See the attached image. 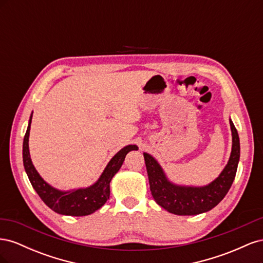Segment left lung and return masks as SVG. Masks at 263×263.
<instances>
[{
  "label": "left lung",
  "mask_w": 263,
  "mask_h": 263,
  "mask_svg": "<svg viewBox=\"0 0 263 263\" xmlns=\"http://www.w3.org/2000/svg\"><path fill=\"white\" fill-rule=\"evenodd\" d=\"M229 124L233 136L232 154L224 170L208 185L185 186L174 184L166 178L156 159L144 153L150 191L158 205L169 213L185 216L209 212L225 197L236 177L240 158L239 136L232 119H229Z\"/></svg>",
  "instance_id": "8db88e82"
}]
</instances>
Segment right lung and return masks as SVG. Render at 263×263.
Masks as SVG:
<instances>
[{"instance_id": "obj_1", "label": "right lung", "mask_w": 263, "mask_h": 263, "mask_svg": "<svg viewBox=\"0 0 263 263\" xmlns=\"http://www.w3.org/2000/svg\"><path fill=\"white\" fill-rule=\"evenodd\" d=\"M31 117H33V113L29 117L28 127L23 141V163L27 177L37 194L41 196L44 203L49 209L61 215L86 216V215H90L101 209L109 198V183L118 170L121 169L126 155L132 150H137L138 147L136 145H128L119 150L110 159L99 180L91 186L71 191H60L49 185L39 176L33 162H31L28 147Z\"/></svg>"}]
</instances>
